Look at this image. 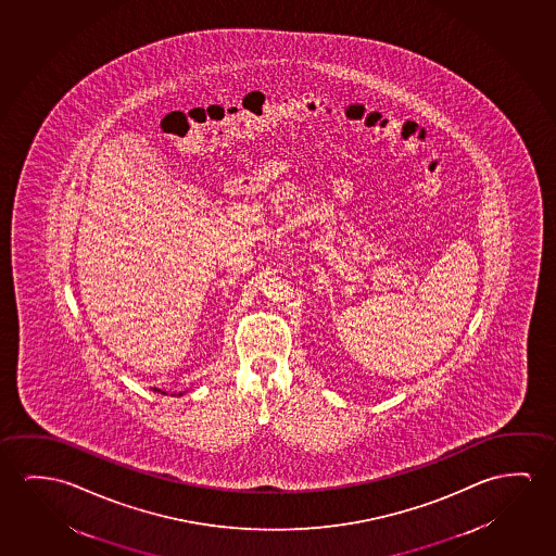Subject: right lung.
Masks as SVG:
<instances>
[{
  "mask_svg": "<svg viewBox=\"0 0 556 556\" xmlns=\"http://www.w3.org/2000/svg\"><path fill=\"white\" fill-rule=\"evenodd\" d=\"M154 391H157V393H163V391H160V389H154ZM165 394V393H163Z\"/></svg>",
  "mask_w": 556,
  "mask_h": 556,
  "instance_id": "1",
  "label": "right lung"
}]
</instances>
